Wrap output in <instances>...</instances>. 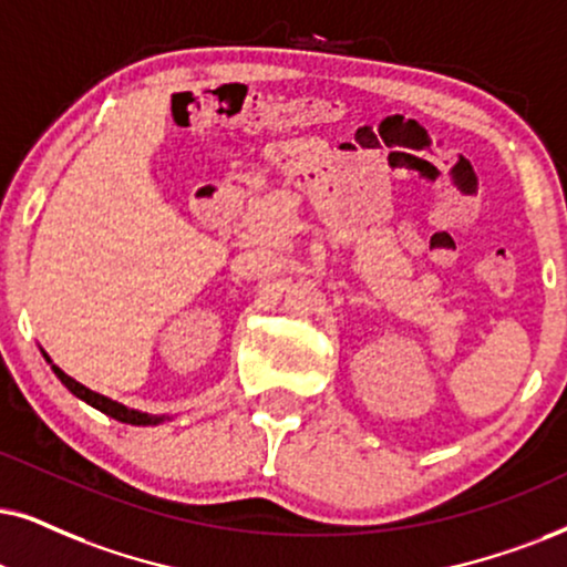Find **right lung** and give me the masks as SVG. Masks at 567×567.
<instances>
[{"label": "right lung", "instance_id": "obj_1", "mask_svg": "<svg viewBox=\"0 0 567 567\" xmlns=\"http://www.w3.org/2000/svg\"><path fill=\"white\" fill-rule=\"evenodd\" d=\"M54 369V374L60 377V382L68 386L70 392H73L75 398H81V400H85V403L89 405H93L96 408V411H102V413H106V415H112V419H117V421H123V424H135V426H146V424H159L162 419H156V415H146V413H138V411H131V408H125V405H120V403H114V400H110V398H104V395H99V392H93V390H89V386H83L81 382H75L73 377H68L64 374L62 369H56V367H52Z\"/></svg>", "mask_w": 567, "mask_h": 567}]
</instances>
